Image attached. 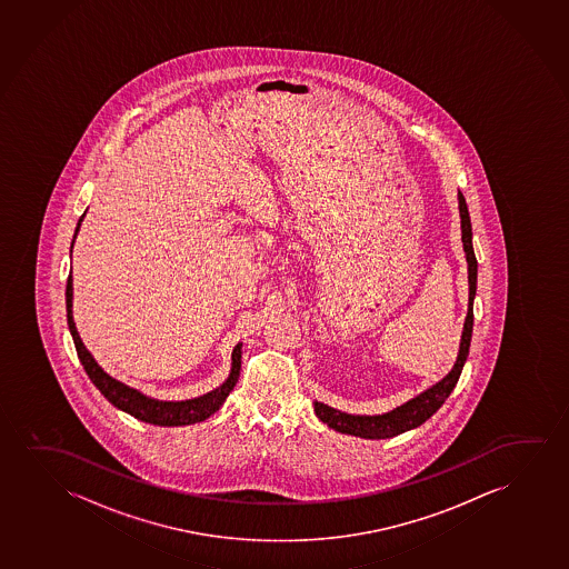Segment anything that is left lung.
I'll use <instances>...</instances> for the list:
<instances>
[{"label": "left lung", "mask_w": 569, "mask_h": 569, "mask_svg": "<svg viewBox=\"0 0 569 569\" xmlns=\"http://www.w3.org/2000/svg\"><path fill=\"white\" fill-rule=\"evenodd\" d=\"M459 212H461L462 248H465L467 263H469V311L465 319L461 349H459V357H457L453 370L449 371L440 383L430 387L425 393L418 395L401 407H397L386 415H378V417H352V415H345L341 410L331 409L323 402H316V415L329 428H333L337 432L358 436V438H368V440L393 438V436H399V433L407 432L410 428H417L426 422L453 391V387L457 386L459 376H461L465 360L469 357L470 337H472V323H475L472 303H475V295H477L478 271L477 256L472 250V224H470L469 209H467V201L462 198L461 191H459Z\"/></svg>", "instance_id": "obj_1"}]
</instances>
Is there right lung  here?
<instances>
[{
    "mask_svg": "<svg viewBox=\"0 0 569 569\" xmlns=\"http://www.w3.org/2000/svg\"><path fill=\"white\" fill-rule=\"evenodd\" d=\"M81 220H83V214H81V219L77 222L76 236ZM76 236H73V240H76ZM71 248H73V243H71ZM71 298H73V284H71V273H69L68 287H66V308H68V326L71 337H73V342H76L77 357L81 360L87 376L91 378L92 383L97 386L100 393L104 395L114 407L123 410V412H128L131 417L157 426L196 425V422H201L204 418L211 417L212 412H217L222 407V402L227 399L228 393L234 389L236 381L240 378V366H242V362H240L242 345H236L234 347V352H232V371H230L227 381L222 386L217 387L211 393L198 397V399L178 402L154 401V399H149V397L139 393L136 389L123 386L120 381H116L114 378H110L107 371L102 370L94 362L91 352L84 349L83 341L79 339V333H77L73 316H71Z\"/></svg>",
    "mask_w": 569,
    "mask_h": 569,
    "instance_id": "obj_1",
    "label": "right lung"
}]
</instances>
